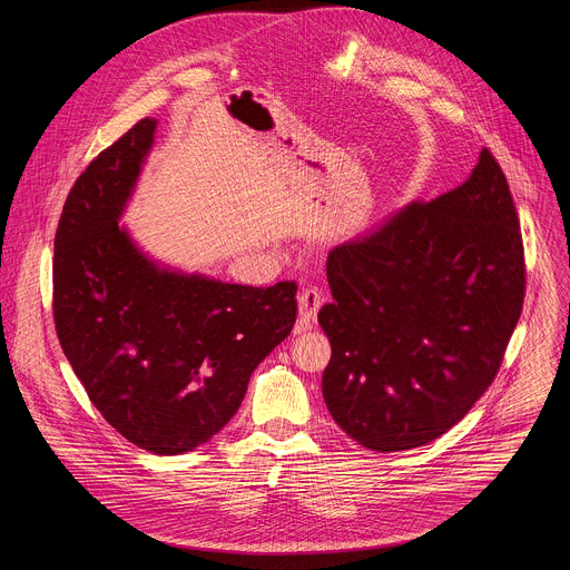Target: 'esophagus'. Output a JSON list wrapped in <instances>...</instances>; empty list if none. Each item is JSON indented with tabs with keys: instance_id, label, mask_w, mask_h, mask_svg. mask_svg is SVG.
<instances>
[{
	"instance_id": "1",
	"label": "esophagus",
	"mask_w": 570,
	"mask_h": 570,
	"mask_svg": "<svg viewBox=\"0 0 570 570\" xmlns=\"http://www.w3.org/2000/svg\"><path fill=\"white\" fill-rule=\"evenodd\" d=\"M324 297L317 288L308 286L297 295V332L313 330V322L317 317V311L322 306Z\"/></svg>"
}]
</instances>
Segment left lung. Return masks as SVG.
<instances>
[{"label": "left lung", "instance_id": "obj_1", "mask_svg": "<svg viewBox=\"0 0 570 570\" xmlns=\"http://www.w3.org/2000/svg\"><path fill=\"white\" fill-rule=\"evenodd\" d=\"M334 302L322 396L334 422L379 453L424 446L494 381L521 317L519 218L494 155L431 203H411L330 250Z\"/></svg>", "mask_w": 570, "mask_h": 570}]
</instances>
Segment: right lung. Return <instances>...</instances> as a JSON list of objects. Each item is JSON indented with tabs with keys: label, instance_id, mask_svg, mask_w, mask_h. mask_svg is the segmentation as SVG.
Returning <instances> with one entry per match:
<instances>
[{
	"label": "right lung",
	"instance_id": "1",
	"mask_svg": "<svg viewBox=\"0 0 570 570\" xmlns=\"http://www.w3.org/2000/svg\"><path fill=\"white\" fill-rule=\"evenodd\" d=\"M155 130L157 119L135 124L71 187L53 240V320L106 422L139 449L180 455L234 417L255 367L293 330L297 284H227L139 246L119 220Z\"/></svg>",
	"mask_w": 570,
	"mask_h": 570
}]
</instances>
